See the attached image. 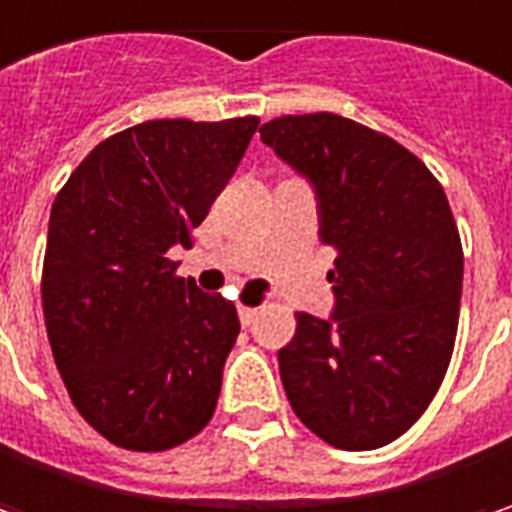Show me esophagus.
<instances>
[{"label":"esophagus","mask_w":512,"mask_h":512,"mask_svg":"<svg viewBox=\"0 0 512 512\" xmlns=\"http://www.w3.org/2000/svg\"><path fill=\"white\" fill-rule=\"evenodd\" d=\"M257 312H260V309H255V306H240V309H237V315H240V323H243V326H249V323L257 318Z\"/></svg>","instance_id":"1"}]
</instances>
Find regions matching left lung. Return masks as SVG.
Segmentation results:
<instances>
[{
    "label": "left lung",
    "instance_id": "8db88e82",
    "mask_svg": "<svg viewBox=\"0 0 512 512\" xmlns=\"http://www.w3.org/2000/svg\"><path fill=\"white\" fill-rule=\"evenodd\" d=\"M260 140L318 200L332 318L298 312L278 352L300 421L338 450H375L430 407L453 358L464 252L447 194L412 151L338 114L278 117Z\"/></svg>",
    "mask_w": 512,
    "mask_h": 512
}]
</instances>
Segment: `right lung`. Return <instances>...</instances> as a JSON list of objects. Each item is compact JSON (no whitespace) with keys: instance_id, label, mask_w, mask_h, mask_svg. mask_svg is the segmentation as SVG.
<instances>
[{"instance_id":"1","label":"right lung","mask_w":512,"mask_h":512,"mask_svg":"<svg viewBox=\"0 0 512 512\" xmlns=\"http://www.w3.org/2000/svg\"><path fill=\"white\" fill-rule=\"evenodd\" d=\"M257 123L125 128L56 194L42 266L48 341L79 415L123 450H171L212 421L237 309L177 278L168 249H189Z\"/></svg>"}]
</instances>
